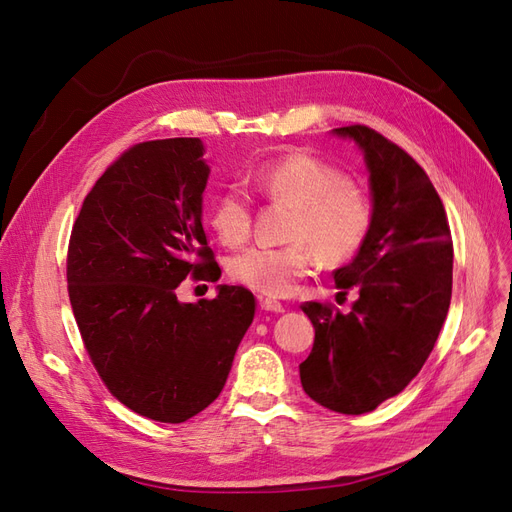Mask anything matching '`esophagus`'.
<instances>
[{
	"label": "esophagus",
	"instance_id": "34e87169",
	"mask_svg": "<svg viewBox=\"0 0 512 512\" xmlns=\"http://www.w3.org/2000/svg\"><path fill=\"white\" fill-rule=\"evenodd\" d=\"M260 307L265 309V312H275V314L284 312V305L275 299H260Z\"/></svg>",
	"mask_w": 512,
	"mask_h": 512
}]
</instances>
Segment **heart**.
Instances as JSON below:
<instances>
[{
	"label": "heart",
	"instance_id": "1",
	"mask_svg": "<svg viewBox=\"0 0 512 512\" xmlns=\"http://www.w3.org/2000/svg\"><path fill=\"white\" fill-rule=\"evenodd\" d=\"M254 185L271 203L290 207L288 245H254L228 260L232 280L267 297H286L303 277L322 265H344L361 252L374 228V200L348 179L342 168L294 151L262 162ZM252 198L241 185H230L211 205V226L228 247L243 245L252 235Z\"/></svg>",
	"mask_w": 512,
	"mask_h": 512
}]
</instances>
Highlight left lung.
<instances>
[{
	"label": "left lung",
	"instance_id": "left-lung-1",
	"mask_svg": "<svg viewBox=\"0 0 512 512\" xmlns=\"http://www.w3.org/2000/svg\"><path fill=\"white\" fill-rule=\"evenodd\" d=\"M333 132L363 149L376 218L361 252L333 271L339 294L359 292L350 312L301 305L316 337L299 374L316 404L365 414L404 391L436 346L453 294V239L442 200L410 153L361 123Z\"/></svg>",
	"mask_w": 512,
	"mask_h": 512
}]
</instances>
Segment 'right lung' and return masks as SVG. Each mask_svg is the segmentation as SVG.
<instances>
[{
	"mask_svg": "<svg viewBox=\"0 0 512 512\" xmlns=\"http://www.w3.org/2000/svg\"><path fill=\"white\" fill-rule=\"evenodd\" d=\"M207 179L198 138L136 143L87 194L68 243L89 361L123 406L160 423H185L218 399L256 312L243 286L177 301L185 277L222 275L203 228Z\"/></svg>",
	"mask_w": 512,
	"mask_h": 512,
	"instance_id": "right-lung-1",
	"label": "right lung"
}]
</instances>
